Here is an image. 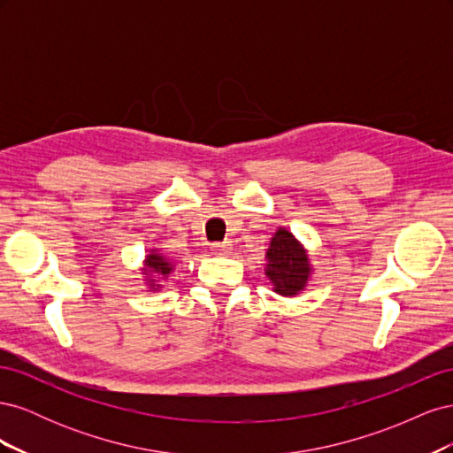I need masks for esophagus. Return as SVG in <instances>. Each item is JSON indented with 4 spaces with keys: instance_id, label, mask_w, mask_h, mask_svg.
Masks as SVG:
<instances>
[{
    "instance_id": "34e87169",
    "label": "esophagus",
    "mask_w": 453,
    "mask_h": 453,
    "mask_svg": "<svg viewBox=\"0 0 453 453\" xmlns=\"http://www.w3.org/2000/svg\"><path fill=\"white\" fill-rule=\"evenodd\" d=\"M228 250H230L228 242H225V243H215V245H213V253H215V255H225V253H228Z\"/></svg>"
}]
</instances>
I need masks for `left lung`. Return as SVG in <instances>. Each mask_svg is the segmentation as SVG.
<instances>
[{"label":"left lung","instance_id":"left-lung-1","mask_svg":"<svg viewBox=\"0 0 453 453\" xmlns=\"http://www.w3.org/2000/svg\"><path fill=\"white\" fill-rule=\"evenodd\" d=\"M266 276L273 285V291L281 296H295L310 280L311 266L306 250L289 230L278 228L270 240L266 251Z\"/></svg>","mask_w":453,"mask_h":453}]
</instances>
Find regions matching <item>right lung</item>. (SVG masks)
<instances>
[{
  "label": "right lung",
  "mask_w": 453,
  "mask_h": 453,
  "mask_svg": "<svg viewBox=\"0 0 453 453\" xmlns=\"http://www.w3.org/2000/svg\"><path fill=\"white\" fill-rule=\"evenodd\" d=\"M143 265L145 266L142 270L145 272V276H147L149 289H153V291L160 287V285H157L158 281L155 278H164V280H166L170 276V272L173 270L172 260L164 253H160L158 250H150L149 255L143 260Z\"/></svg>",
  "instance_id": "add662e5"
}]
</instances>
